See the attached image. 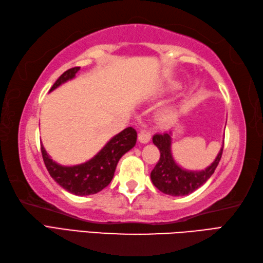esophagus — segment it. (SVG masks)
Returning <instances> with one entry per match:
<instances>
[{"instance_id":"34e87169","label":"esophagus","mask_w":263,"mask_h":263,"mask_svg":"<svg viewBox=\"0 0 263 263\" xmlns=\"http://www.w3.org/2000/svg\"><path fill=\"white\" fill-rule=\"evenodd\" d=\"M138 139L141 143H144V144L148 143L149 141H151V134L145 132V130H142L138 134Z\"/></svg>"}]
</instances>
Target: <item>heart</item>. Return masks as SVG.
<instances>
[{
  "label": "heart",
  "mask_w": 263,
  "mask_h": 263,
  "mask_svg": "<svg viewBox=\"0 0 263 263\" xmlns=\"http://www.w3.org/2000/svg\"><path fill=\"white\" fill-rule=\"evenodd\" d=\"M176 88V86L175 85H170V86H168L167 88V90H173V89H175ZM176 117V111L174 110V109H171V108H169V109H165L162 114H161V118L163 120H165V121H170V120H173L174 118Z\"/></svg>",
  "instance_id": "b5f03b06"
}]
</instances>
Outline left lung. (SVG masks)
<instances>
[{"instance_id": "8db88e82", "label": "left lung", "mask_w": 263, "mask_h": 263, "mask_svg": "<svg viewBox=\"0 0 263 263\" xmlns=\"http://www.w3.org/2000/svg\"><path fill=\"white\" fill-rule=\"evenodd\" d=\"M171 135L173 133L155 134L153 136L154 145L160 149V159L151 171L153 185L164 194L171 196H184L196 191L210 178L220 161L222 147L214 161L208 168L201 171L185 170L176 163L171 153Z\"/></svg>"}]
</instances>
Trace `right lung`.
Returning <instances> with one entry per match:
<instances>
[{
  "mask_svg": "<svg viewBox=\"0 0 263 263\" xmlns=\"http://www.w3.org/2000/svg\"><path fill=\"white\" fill-rule=\"evenodd\" d=\"M79 69L80 67H74L64 71L53 84L50 92L74 78ZM136 139V130L133 127H128L112 137L103 148L88 161L71 167L53 161L43 145H41V151L46 169L52 178L71 194L84 196L96 194L111 183L118 161L126 152L135 146Z\"/></svg>",
  "mask_w": 263,
  "mask_h": 263,
  "instance_id": "1",
  "label": "right lung"
}]
</instances>
